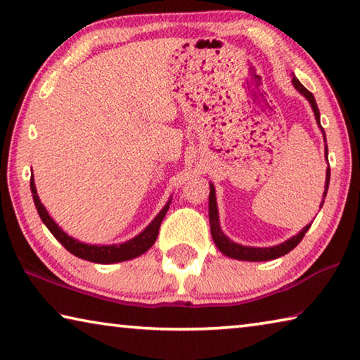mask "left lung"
<instances>
[{"label": "left lung", "mask_w": 360, "mask_h": 360, "mask_svg": "<svg viewBox=\"0 0 360 360\" xmlns=\"http://www.w3.org/2000/svg\"><path fill=\"white\" fill-rule=\"evenodd\" d=\"M292 84H294V87L300 92L304 98L309 101V105H311V109L314 112V117L316 122H318L319 129L322 130V136H324V143L326 141V131L324 129L321 127V115H319V109L318 105H316V100L313 94L309 92L303 87L300 84V81L294 76L292 77ZM327 144H326V160L327 158ZM328 182H330V167H327L326 169V186H324V195H322V202L319 208H322V205H324V198L327 195L328 191ZM210 225H211V236L212 240H214V245L217 246L219 251H221L224 255H227V257L231 259H236V260H248V262H266V260H273V259H278L281 257V255H285L288 252H290L292 249H294L298 243L303 240L304 233H307L308 229L311 227V222L308 225H304V227L298 231L297 235L292 236L288 241L281 243V245H276V246H270V248H252V246H243L238 245V243L231 241L227 235L224 233L222 229H221V222H219V211H217V202H216V188L212 186V182H210Z\"/></svg>", "instance_id": "left-lung-1"}]
</instances>
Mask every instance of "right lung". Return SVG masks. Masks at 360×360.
<instances>
[{
	"label": "right lung",
	"mask_w": 360,
	"mask_h": 360,
	"mask_svg": "<svg viewBox=\"0 0 360 360\" xmlns=\"http://www.w3.org/2000/svg\"><path fill=\"white\" fill-rule=\"evenodd\" d=\"M30 188H32L33 202H34L36 210H38L41 221L44 222V225L49 230H51V233L56 236L60 243H62L66 251H70L72 255H76L79 259L95 262V264H117V262L135 259L138 255L149 251V248L154 245L157 240L158 229H160V224L167 214L169 203H172V198H169L167 205L162 208V211L154 217V221H152L148 227L141 231V233L133 236L131 240L125 243H119V245H89V243H82L76 238H72V236H70L66 231H63L62 227H58L57 222L49 216L47 210L44 208V205L41 203V200L38 197V192H36L33 173H32V179H30Z\"/></svg>",
	"instance_id": "1"
}]
</instances>
